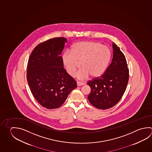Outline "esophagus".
I'll use <instances>...</instances> for the list:
<instances>
[{
    "instance_id": "34e87169",
    "label": "esophagus",
    "mask_w": 152,
    "mask_h": 152,
    "mask_svg": "<svg viewBox=\"0 0 152 152\" xmlns=\"http://www.w3.org/2000/svg\"><path fill=\"white\" fill-rule=\"evenodd\" d=\"M77 87H79V86H83V85H84V83H81V82H79V81H77Z\"/></svg>"
}]
</instances>
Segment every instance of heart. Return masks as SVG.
Segmentation results:
<instances>
[{
    "label": "heart",
    "instance_id": "obj_1",
    "mask_svg": "<svg viewBox=\"0 0 152 152\" xmlns=\"http://www.w3.org/2000/svg\"><path fill=\"white\" fill-rule=\"evenodd\" d=\"M110 58L109 47L94 41L77 42L72 47L71 53L66 51L62 56L64 65L71 77H75L81 62L83 68L76 75L80 80H87L90 75L93 77L102 75Z\"/></svg>",
    "mask_w": 152,
    "mask_h": 152
}]
</instances>
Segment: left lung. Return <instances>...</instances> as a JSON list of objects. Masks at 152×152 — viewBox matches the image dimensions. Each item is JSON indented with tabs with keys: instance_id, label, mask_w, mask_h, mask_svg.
Wrapping results in <instances>:
<instances>
[{
	"instance_id": "8db88e82",
	"label": "left lung",
	"mask_w": 152,
	"mask_h": 152,
	"mask_svg": "<svg viewBox=\"0 0 152 152\" xmlns=\"http://www.w3.org/2000/svg\"><path fill=\"white\" fill-rule=\"evenodd\" d=\"M113 60L105 73L87 83L91 88L89 101L99 109H108L116 105L124 93L129 81V69L124 55L113 42Z\"/></svg>"
}]
</instances>
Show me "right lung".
<instances>
[{
  "instance_id": "add662e5",
  "label": "right lung",
  "mask_w": 152,
  "mask_h": 152,
  "mask_svg": "<svg viewBox=\"0 0 152 152\" xmlns=\"http://www.w3.org/2000/svg\"><path fill=\"white\" fill-rule=\"evenodd\" d=\"M66 42L65 37L47 40L34 49L28 60L27 79L31 92L48 109L59 108L77 86L64 69L61 55Z\"/></svg>"
}]
</instances>
